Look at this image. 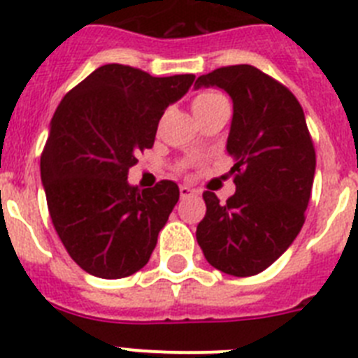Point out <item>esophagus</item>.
<instances>
[{"mask_svg":"<svg viewBox=\"0 0 358 358\" xmlns=\"http://www.w3.org/2000/svg\"><path fill=\"white\" fill-rule=\"evenodd\" d=\"M179 194H181V199H186L192 197V195H197V192L189 188V186H181V188H179Z\"/></svg>","mask_w":358,"mask_h":358,"instance_id":"esophagus-1","label":"esophagus"}]
</instances>
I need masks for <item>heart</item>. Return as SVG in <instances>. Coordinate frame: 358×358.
Returning <instances> with one entry per match:
<instances>
[{
  "label": "heart",
  "mask_w": 358,
  "mask_h": 358,
  "mask_svg": "<svg viewBox=\"0 0 358 358\" xmlns=\"http://www.w3.org/2000/svg\"><path fill=\"white\" fill-rule=\"evenodd\" d=\"M220 102H227L222 93H218V91H202V93H199L192 100V109H194V115H199L201 110L208 109L211 106H217Z\"/></svg>",
  "instance_id": "b5f03b06"
}]
</instances>
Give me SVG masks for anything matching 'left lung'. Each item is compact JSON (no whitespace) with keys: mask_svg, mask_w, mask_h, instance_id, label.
I'll use <instances>...</instances> for the list:
<instances>
[{"mask_svg":"<svg viewBox=\"0 0 358 358\" xmlns=\"http://www.w3.org/2000/svg\"><path fill=\"white\" fill-rule=\"evenodd\" d=\"M195 87H220L233 100L227 154L236 192L220 202L204 192L197 242L208 264L231 276H255L280 258L305 224L315 150L305 113L285 85L255 66L218 68Z\"/></svg>","mask_w":358,"mask_h":358,"instance_id":"left-lung-1","label":"left lung"}]
</instances>
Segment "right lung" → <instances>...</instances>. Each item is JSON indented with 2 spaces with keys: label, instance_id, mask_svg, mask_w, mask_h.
I'll return each instance as SVG.
<instances>
[{
  "label": "right lung",
  "instance_id": "add662e5",
  "mask_svg": "<svg viewBox=\"0 0 358 358\" xmlns=\"http://www.w3.org/2000/svg\"><path fill=\"white\" fill-rule=\"evenodd\" d=\"M195 75L152 77L106 64L57 107L41 156V181L57 235L75 264L106 280L145 267L179 201V186L140 189L127 181L136 156L152 148L164 109Z\"/></svg>",
  "mask_w": 358,
  "mask_h": 358
}]
</instances>
